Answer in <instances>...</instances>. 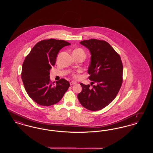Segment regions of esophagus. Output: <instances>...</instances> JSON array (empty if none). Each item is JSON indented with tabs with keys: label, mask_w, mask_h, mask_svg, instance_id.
<instances>
[{
	"label": "esophagus",
	"mask_w": 153,
	"mask_h": 153,
	"mask_svg": "<svg viewBox=\"0 0 153 153\" xmlns=\"http://www.w3.org/2000/svg\"><path fill=\"white\" fill-rule=\"evenodd\" d=\"M76 84V82H75V81H71L70 82V84L72 85H74V84Z\"/></svg>",
	"instance_id": "34e87169"
}]
</instances>
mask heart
<instances>
[{
    "label": "heart",
    "mask_w": 153,
    "mask_h": 153,
    "mask_svg": "<svg viewBox=\"0 0 153 153\" xmlns=\"http://www.w3.org/2000/svg\"><path fill=\"white\" fill-rule=\"evenodd\" d=\"M74 53H81V54H85V53L84 51H83V50H82L81 49H75L74 51H73ZM73 77H75V78H77V75L76 74H73Z\"/></svg>",
    "instance_id": "b5f03b06"
}]
</instances>
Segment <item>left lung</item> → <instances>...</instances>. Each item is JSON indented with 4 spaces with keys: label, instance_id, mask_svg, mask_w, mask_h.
Returning a JSON list of instances; mask_svg holds the SVG:
<instances>
[{
    "label": "left lung",
    "instance_id": "obj_1",
    "mask_svg": "<svg viewBox=\"0 0 153 153\" xmlns=\"http://www.w3.org/2000/svg\"><path fill=\"white\" fill-rule=\"evenodd\" d=\"M90 51L91 57L88 72L95 84L81 83L82 91L77 95L81 104L91 111L107 107L117 96L122 84L123 65L120 56L108 42L91 39L80 42ZM91 84V85L92 84Z\"/></svg>",
    "mask_w": 153,
    "mask_h": 153
}]
</instances>
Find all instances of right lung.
<instances>
[{
	"mask_svg": "<svg viewBox=\"0 0 153 153\" xmlns=\"http://www.w3.org/2000/svg\"><path fill=\"white\" fill-rule=\"evenodd\" d=\"M71 44L64 40L49 39L39 41L26 57L22 65V81L27 94L37 104L49 106L61 100L70 86L61 79L54 85L50 71L59 51Z\"/></svg>",
	"mask_w": 153,
	"mask_h": 153,
	"instance_id": "obj_1",
	"label": "right lung"
}]
</instances>
